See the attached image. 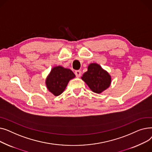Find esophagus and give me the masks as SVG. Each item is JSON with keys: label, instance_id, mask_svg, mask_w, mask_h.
Wrapping results in <instances>:
<instances>
[{"label": "esophagus", "instance_id": "34e87169", "mask_svg": "<svg viewBox=\"0 0 152 152\" xmlns=\"http://www.w3.org/2000/svg\"><path fill=\"white\" fill-rule=\"evenodd\" d=\"M81 71H79V70H77V71H75V75H76V76H77V77H80L81 76Z\"/></svg>", "mask_w": 152, "mask_h": 152}]
</instances>
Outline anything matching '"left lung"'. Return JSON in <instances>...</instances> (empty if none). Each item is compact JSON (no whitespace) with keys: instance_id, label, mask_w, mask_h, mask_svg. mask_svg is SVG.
<instances>
[{"instance_id":"obj_1","label":"left lung","mask_w":152,"mask_h":152,"mask_svg":"<svg viewBox=\"0 0 152 152\" xmlns=\"http://www.w3.org/2000/svg\"><path fill=\"white\" fill-rule=\"evenodd\" d=\"M81 79L89 86L91 90L97 94H100L110 87L111 77L108 72L103 69L97 63H91L87 67Z\"/></svg>"}]
</instances>
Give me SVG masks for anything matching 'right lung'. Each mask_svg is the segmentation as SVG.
<instances>
[{
  "mask_svg": "<svg viewBox=\"0 0 152 152\" xmlns=\"http://www.w3.org/2000/svg\"><path fill=\"white\" fill-rule=\"evenodd\" d=\"M75 76L73 72L68 68L61 66H55L46 78V87L55 96H58L65 91L69 81Z\"/></svg>",
  "mask_w": 152,
  "mask_h": 152,
  "instance_id": "add662e5",
  "label": "right lung"
}]
</instances>
